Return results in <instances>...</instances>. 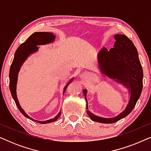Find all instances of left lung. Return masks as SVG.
<instances>
[{
	"mask_svg": "<svg viewBox=\"0 0 151 151\" xmlns=\"http://www.w3.org/2000/svg\"><path fill=\"white\" fill-rule=\"evenodd\" d=\"M113 48L101 49L98 55V69L103 77L121 84L129 92V102L125 109L116 116L107 118L94 115L88 110L86 100V89L82 90L86 103V113L93 121L104 124H112L127 117L131 112L143 88V70L140 63L137 49L133 42L125 35L114 36Z\"/></svg>",
	"mask_w": 151,
	"mask_h": 151,
	"instance_id": "obj_1",
	"label": "left lung"
}]
</instances>
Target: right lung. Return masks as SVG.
<instances>
[{"label": "right lung", "mask_w": 151, "mask_h": 151, "mask_svg": "<svg viewBox=\"0 0 151 151\" xmlns=\"http://www.w3.org/2000/svg\"><path fill=\"white\" fill-rule=\"evenodd\" d=\"M55 40V36L51 32H35L32 35L27 39L25 42L22 43L16 49L15 54H14V60L12 62L11 67L9 69V90L11 92L12 96L13 98L14 102H15L16 106L19 109L20 112L24 117H27L31 120L36 122L37 123L40 124H48L51 122H55L59 118L61 115V111H60L59 113L53 117L48 120L45 121H39L36 119H33L32 117L27 114L24 109L22 108L20 105L19 101H18L17 93H16V86H17L18 82V76L20 69H21L22 65L27 60V59L32 55L33 53H36L38 51L41 45H49L53 43ZM74 78H71L67 82V84L63 88V95L65 93L66 88L67 86L73 81Z\"/></svg>", "instance_id": "right-lung-1"}]
</instances>
